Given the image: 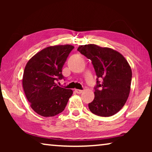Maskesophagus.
<instances>
[{"mask_svg": "<svg viewBox=\"0 0 152 152\" xmlns=\"http://www.w3.org/2000/svg\"><path fill=\"white\" fill-rule=\"evenodd\" d=\"M75 92L77 93V94H81V93H83V91L82 90H80V89H75Z\"/></svg>", "mask_w": 152, "mask_h": 152, "instance_id": "esophagus-1", "label": "esophagus"}]
</instances>
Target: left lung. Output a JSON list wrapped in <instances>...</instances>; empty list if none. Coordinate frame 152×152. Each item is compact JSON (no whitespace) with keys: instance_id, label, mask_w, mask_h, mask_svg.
Returning <instances> with one entry per match:
<instances>
[{"instance_id":"1","label":"left lung","mask_w":152,"mask_h":152,"mask_svg":"<svg viewBox=\"0 0 152 152\" xmlns=\"http://www.w3.org/2000/svg\"><path fill=\"white\" fill-rule=\"evenodd\" d=\"M77 50L92 61L97 77L95 97L88 104L89 109L102 117L115 115L129 95L132 72L128 61L115 50L95 44L80 45ZM98 78L103 80L102 83Z\"/></svg>"}]
</instances>
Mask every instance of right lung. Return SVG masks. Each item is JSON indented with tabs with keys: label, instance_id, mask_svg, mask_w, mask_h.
<instances>
[{
	"label": "right lung",
	"instance_id": "add662e5",
	"mask_svg": "<svg viewBox=\"0 0 152 152\" xmlns=\"http://www.w3.org/2000/svg\"><path fill=\"white\" fill-rule=\"evenodd\" d=\"M71 45L49 46L34 55L27 63L22 79L26 98L37 114L53 117L62 112L72 94L56 81L64 78L62 67L72 49Z\"/></svg>",
	"mask_w": 152,
	"mask_h": 152
}]
</instances>
